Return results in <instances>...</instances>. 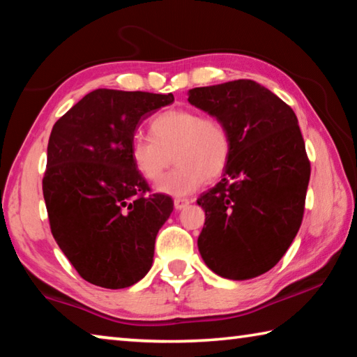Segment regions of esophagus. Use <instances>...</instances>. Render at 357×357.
<instances>
[{"label": "esophagus", "mask_w": 357, "mask_h": 357, "mask_svg": "<svg viewBox=\"0 0 357 357\" xmlns=\"http://www.w3.org/2000/svg\"><path fill=\"white\" fill-rule=\"evenodd\" d=\"M173 203H174V209L181 211V209H184L185 206H189L190 200H187V198H174Z\"/></svg>", "instance_id": "esophagus-1"}]
</instances>
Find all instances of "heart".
<instances>
[{
	"label": "heart",
	"mask_w": 357,
	"mask_h": 357,
	"mask_svg": "<svg viewBox=\"0 0 357 357\" xmlns=\"http://www.w3.org/2000/svg\"><path fill=\"white\" fill-rule=\"evenodd\" d=\"M151 137L137 135L130 143V159L142 176L155 183L172 164L176 167L157 184V190L183 197L215 179L225 170L231 142L225 126L213 114L189 108H172L153 118Z\"/></svg>",
	"instance_id": "heart-1"
}]
</instances>
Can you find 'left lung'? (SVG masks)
<instances>
[{
  "mask_svg": "<svg viewBox=\"0 0 357 357\" xmlns=\"http://www.w3.org/2000/svg\"><path fill=\"white\" fill-rule=\"evenodd\" d=\"M189 102L219 118L231 142L204 209L198 250L211 271L247 280L273 269L299 231L310 160L291 107L253 80L189 89Z\"/></svg>",
  "mask_w": 357,
  "mask_h": 357,
  "instance_id": "1",
  "label": "left lung"
}]
</instances>
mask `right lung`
Masks as SVG:
<instances>
[{
  "instance_id": "1",
  "label": "right lung",
  "mask_w": 357,
  "mask_h": 357,
  "mask_svg": "<svg viewBox=\"0 0 357 357\" xmlns=\"http://www.w3.org/2000/svg\"><path fill=\"white\" fill-rule=\"evenodd\" d=\"M173 100L172 93L96 89L53 126L42 179L50 229L93 285L128 288L153 266L173 200L151 193L132 164L130 143L138 126Z\"/></svg>"
}]
</instances>
